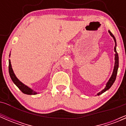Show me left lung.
Masks as SVG:
<instances>
[{"label": "left lung", "mask_w": 126, "mask_h": 126, "mask_svg": "<svg viewBox=\"0 0 126 126\" xmlns=\"http://www.w3.org/2000/svg\"><path fill=\"white\" fill-rule=\"evenodd\" d=\"M109 33H110V35H111V36L113 38L114 41H115V47H114V51H115V66H114V69H113V71L112 75H111V77L110 78V79L109 80V81L107 83L106 86H105V88L104 90H102V91H100L99 93L97 94V96H99L100 94H102L103 93L105 92L107 90H108L109 89H110V88L112 86V85L113 84V83L115 82V80H116V75H117V72H118V66H119V57H118V54L116 52V39H115V36L114 35L111 33V32L110 30H109Z\"/></svg>", "instance_id": "left-lung-1"}]
</instances>
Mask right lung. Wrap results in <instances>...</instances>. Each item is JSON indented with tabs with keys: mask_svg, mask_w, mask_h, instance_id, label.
I'll list each match as a JSON object with an SVG mask.
<instances>
[{
	"mask_svg": "<svg viewBox=\"0 0 126 126\" xmlns=\"http://www.w3.org/2000/svg\"><path fill=\"white\" fill-rule=\"evenodd\" d=\"M8 69H9V74H10V77H11V80L13 82V83L18 87V88L22 91V93L24 94H26L29 95H35L37 94V92L33 91V90H32L30 88L27 87V85H24L23 83L21 82L17 77L15 76V73H14L13 70L12 69V67H11V62H10V60H9V66H8Z\"/></svg>",
	"mask_w": 126,
	"mask_h": 126,
	"instance_id": "add662e5",
	"label": "right lung"
}]
</instances>
